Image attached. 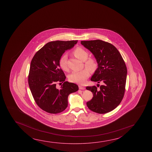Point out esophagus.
Wrapping results in <instances>:
<instances>
[{"mask_svg":"<svg viewBox=\"0 0 152 152\" xmlns=\"http://www.w3.org/2000/svg\"><path fill=\"white\" fill-rule=\"evenodd\" d=\"M79 89L80 90H84L85 87L83 86L82 85H79Z\"/></svg>","mask_w":152,"mask_h":152,"instance_id":"34e87169","label":"esophagus"}]
</instances>
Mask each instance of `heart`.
<instances>
[{"label":"heart","mask_w":152,"mask_h":152,"mask_svg":"<svg viewBox=\"0 0 152 152\" xmlns=\"http://www.w3.org/2000/svg\"><path fill=\"white\" fill-rule=\"evenodd\" d=\"M73 54L75 57L82 61H85V66L88 69L93 70L96 66L95 60L92 58H88V52L83 49L82 48L77 47L73 51ZM67 55H62L59 59V64L60 68L64 71L68 70ZM88 69H84L79 72H72L68 76L69 80L71 82L84 84L86 80L90 76V70Z\"/></svg>","instance_id":"1"}]
</instances>
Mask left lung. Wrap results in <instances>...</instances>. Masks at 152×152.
Wrapping results in <instances>:
<instances>
[{
  "mask_svg": "<svg viewBox=\"0 0 152 152\" xmlns=\"http://www.w3.org/2000/svg\"><path fill=\"white\" fill-rule=\"evenodd\" d=\"M80 43L94 55L98 64L91 80L103 84L99 89L95 86L86 87L93 94L86 105L93 112L107 113L116 108L124 96L127 74L125 62L117 48L110 43L100 40Z\"/></svg>",
  "mask_w": 152,
  "mask_h": 152,
  "instance_id": "left-lung-1",
  "label": "left lung"
}]
</instances>
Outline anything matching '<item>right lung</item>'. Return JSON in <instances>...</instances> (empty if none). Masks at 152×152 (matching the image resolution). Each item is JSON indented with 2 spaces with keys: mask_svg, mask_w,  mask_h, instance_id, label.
Returning <instances> with one entry per match:
<instances>
[{
  "mask_svg": "<svg viewBox=\"0 0 152 152\" xmlns=\"http://www.w3.org/2000/svg\"><path fill=\"white\" fill-rule=\"evenodd\" d=\"M78 40L55 41L47 43L36 52L31 60L28 83L35 103L45 112L57 114L68 106V95L78 90V85L65 81L59 61L66 50ZM63 82L60 89L56 84Z\"/></svg>",
  "mask_w": 152,
  "mask_h": 152,
  "instance_id": "right-lung-1",
  "label": "right lung"
}]
</instances>
